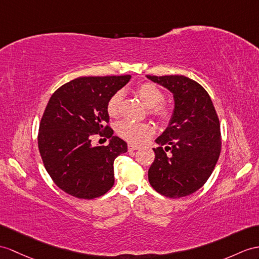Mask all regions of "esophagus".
Returning a JSON list of instances; mask_svg holds the SVG:
<instances>
[{
  "label": "esophagus",
  "mask_w": 259,
  "mask_h": 259,
  "mask_svg": "<svg viewBox=\"0 0 259 259\" xmlns=\"http://www.w3.org/2000/svg\"><path fill=\"white\" fill-rule=\"evenodd\" d=\"M127 148L130 151H134V150H137L138 148H140V146H137V145H134V144H128Z\"/></svg>",
  "instance_id": "1"
}]
</instances>
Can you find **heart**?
<instances>
[{
    "label": "heart",
    "mask_w": 259,
    "mask_h": 259,
    "mask_svg": "<svg viewBox=\"0 0 259 259\" xmlns=\"http://www.w3.org/2000/svg\"><path fill=\"white\" fill-rule=\"evenodd\" d=\"M136 94L142 103L149 110L151 115L160 119H167L170 116V110L166 106L159 105L163 100L162 92L153 83H142L136 88ZM122 93L113 94L106 105V111L111 117H116L119 113ZM117 134L125 141L133 144H142L153 135L154 127L147 123H134L132 121H122L116 127Z\"/></svg>",
    "instance_id": "obj_1"
}]
</instances>
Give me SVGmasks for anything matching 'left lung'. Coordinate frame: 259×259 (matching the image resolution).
Instances as JSON below:
<instances>
[{
    "mask_svg": "<svg viewBox=\"0 0 259 259\" xmlns=\"http://www.w3.org/2000/svg\"><path fill=\"white\" fill-rule=\"evenodd\" d=\"M172 93L175 106L167 128L155 141L150 186L169 198H181L202 187L221 153L219 117L202 85L184 75H146ZM167 151H170L169 154Z\"/></svg>",
    "mask_w": 259,
    "mask_h": 259,
    "instance_id": "8db88e82",
    "label": "left lung"
}]
</instances>
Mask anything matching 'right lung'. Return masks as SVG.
Here are the masks:
<instances>
[{
    "instance_id": "add662e5",
    "label": "right lung",
    "mask_w": 259,
    "mask_h": 259,
    "mask_svg": "<svg viewBox=\"0 0 259 259\" xmlns=\"http://www.w3.org/2000/svg\"><path fill=\"white\" fill-rule=\"evenodd\" d=\"M130 79V74L78 78L48 101L39 124V153L56 186L72 197L91 200L114 185L113 163L127 151V144L106 125V105ZM94 134L110 138L108 146L92 145Z\"/></svg>"
}]
</instances>
